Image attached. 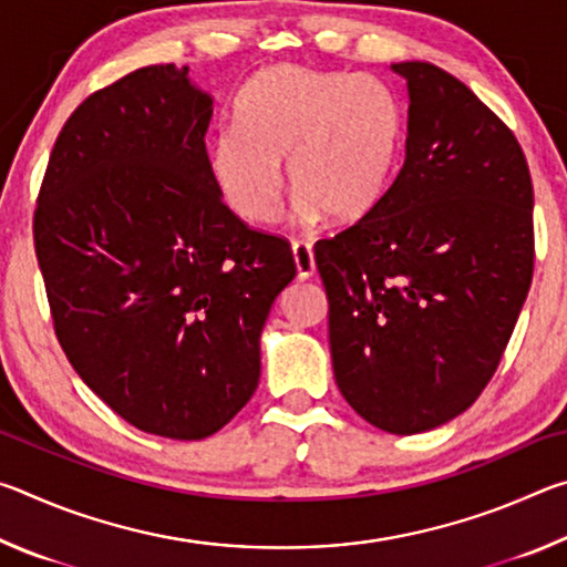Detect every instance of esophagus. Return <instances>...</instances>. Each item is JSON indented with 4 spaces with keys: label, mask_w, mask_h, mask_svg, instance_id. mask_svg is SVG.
<instances>
[{
    "label": "esophagus",
    "mask_w": 567,
    "mask_h": 567,
    "mask_svg": "<svg viewBox=\"0 0 567 567\" xmlns=\"http://www.w3.org/2000/svg\"><path fill=\"white\" fill-rule=\"evenodd\" d=\"M292 257H295V267H297V277L300 280H310V277L315 275V255H312V247L307 243H292Z\"/></svg>",
    "instance_id": "34e87169"
}]
</instances>
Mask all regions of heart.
<instances>
[{"mask_svg": "<svg viewBox=\"0 0 567 567\" xmlns=\"http://www.w3.org/2000/svg\"><path fill=\"white\" fill-rule=\"evenodd\" d=\"M400 140L398 100L375 76L275 64L239 92L235 127L209 142V175L235 215L270 225L285 162L297 215L352 225L385 197Z\"/></svg>", "mask_w": 567, "mask_h": 567, "instance_id": "1", "label": "heart"}]
</instances>
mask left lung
I'll return each mask as SVG.
<instances>
[{"instance_id": "1", "label": "left lung", "mask_w": 567, "mask_h": 567, "mask_svg": "<svg viewBox=\"0 0 567 567\" xmlns=\"http://www.w3.org/2000/svg\"><path fill=\"white\" fill-rule=\"evenodd\" d=\"M408 82L405 165L360 223L315 245L334 382L392 435L457 417L495 375L533 282V179L511 127L430 62Z\"/></svg>"}]
</instances>
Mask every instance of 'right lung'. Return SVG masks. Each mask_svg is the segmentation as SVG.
<instances>
[{
  "label": "right lung",
  "mask_w": 567,
  "mask_h": 567,
  "mask_svg": "<svg viewBox=\"0 0 567 567\" xmlns=\"http://www.w3.org/2000/svg\"><path fill=\"white\" fill-rule=\"evenodd\" d=\"M152 64L64 122L34 209L54 332L87 388L145 433L203 440L260 380V332L297 267L223 203L213 97Z\"/></svg>",
  "instance_id": "1"
}]
</instances>
